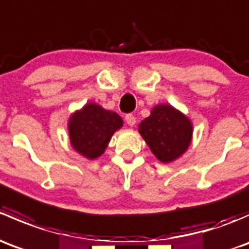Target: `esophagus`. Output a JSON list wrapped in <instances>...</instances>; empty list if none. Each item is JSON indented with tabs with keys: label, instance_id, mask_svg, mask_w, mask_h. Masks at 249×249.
I'll list each match as a JSON object with an SVG mask.
<instances>
[{
	"label": "esophagus",
	"instance_id": "34e87169",
	"mask_svg": "<svg viewBox=\"0 0 249 249\" xmlns=\"http://www.w3.org/2000/svg\"><path fill=\"white\" fill-rule=\"evenodd\" d=\"M125 120H126V123L129 126H135V124H136V117L132 114L125 115Z\"/></svg>",
	"mask_w": 249,
	"mask_h": 249
}]
</instances>
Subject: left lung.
Instances as JSON below:
<instances>
[{
	"label": "left lung",
	"instance_id": "left-lung-1",
	"mask_svg": "<svg viewBox=\"0 0 249 249\" xmlns=\"http://www.w3.org/2000/svg\"><path fill=\"white\" fill-rule=\"evenodd\" d=\"M139 132L153 154L164 164L175 161L189 148L192 120L171 105H157L139 125Z\"/></svg>",
	"mask_w": 249,
	"mask_h": 249
}]
</instances>
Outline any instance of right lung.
<instances>
[{
    "mask_svg": "<svg viewBox=\"0 0 249 249\" xmlns=\"http://www.w3.org/2000/svg\"><path fill=\"white\" fill-rule=\"evenodd\" d=\"M123 124L119 114L89 102L70 117V142L78 154L94 160L104 154L113 134L122 129Z\"/></svg>",
    "mask_w": 249,
    "mask_h": 249,
    "instance_id": "add662e5",
    "label": "right lung"
}]
</instances>
